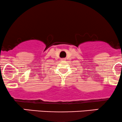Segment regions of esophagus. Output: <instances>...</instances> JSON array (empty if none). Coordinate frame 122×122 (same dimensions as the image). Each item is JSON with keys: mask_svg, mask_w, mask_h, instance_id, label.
I'll return each mask as SVG.
<instances>
[{"mask_svg": "<svg viewBox=\"0 0 122 122\" xmlns=\"http://www.w3.org/2000/svg\"><path fill=\"white\" fill-rule=\"evenodd\" d=\"M63 60L64 59H61V61H63Z\"/></svg>", "mask_w": 122, "mask_h": 122, "instance_id": "obj_1", "label": "esophagus"}]
</instances>
